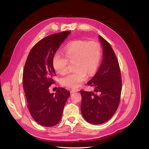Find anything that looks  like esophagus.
Segmentation results:
<instances>
[{"instance_id":"1","label":"esophagus","mask_w":149,"mask_h":149,"mask_svg":"<svg viewBox=\"0 0 149 149\" xmlns=\"http://www.w3.org/2000/svg\"><path fill=\"white\" fill-rule=\"evenodd\" d=\"M79 91V89H71V93H74V92H78Z\"/></svg>"}]
</instances>
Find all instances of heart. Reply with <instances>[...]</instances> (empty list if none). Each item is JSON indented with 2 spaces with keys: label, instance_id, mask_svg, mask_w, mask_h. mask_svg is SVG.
Instances as JSON below:
<instances>
[{
  "label": "heart",
  "instance_id": "heart-1",
  "mask_svg": "<svg viewBox=\"0 0 149 149\" xmlns=\"http://www.w3.org/2000/svg\"><path fill=\"white\" fill-rule=\"evenodd\" d=\"M64 56L56 52L52 58V66L58 73L67 70L68 61L75 60V71L68 73L61 78V83L67 88H76L87 79L88 73L93 75L100 65L101 48L97 42L76 40L65 47Z\"/></svg>",
  "mask_w": 149,
  "mask_h": 149
}]
</instances>
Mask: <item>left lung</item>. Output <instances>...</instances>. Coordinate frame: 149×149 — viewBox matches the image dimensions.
Listing matches in <instances>:
<instances>
[{"instance_id": "obj_1", "label": "left lung", "mask_w": 149, "mask_h": 149, "mask_svg": "<svg viewBox=\"0 0 149 149\" xmlns=\"http://www.w3.org/2000/svg\"><path fill=\"white\" fill-rule=\"evenodd\" d=\"M103 57L97 73L88 82L94 91H80L82 100L81 111L89 123L97 125L109 120L118 109L122 90L119 62L111 45L101 36Z\"/></svg>"}]
</instances>
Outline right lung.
<instances>
[{"label": "right lung", "mask_w": 149, "mask_h": 149, "mask_svg": "<svg viewBox=\"0 0 149 149\" xmlns=\"http://www.w3.org/2000/svg\"><path fill=\"white\" fill-rule=\"evenodd\" d=\"M71 32L55 33L39 41L31 49L23 73V87L31 116L37 123L45 127L59 123L69 91L63 88L49 93L48 88L55 83V71L52 58L62 42Z\"/></svg>", "instance_id": "1"}]
</instances>
